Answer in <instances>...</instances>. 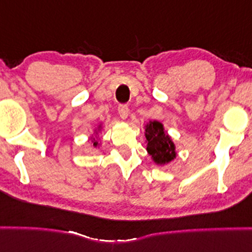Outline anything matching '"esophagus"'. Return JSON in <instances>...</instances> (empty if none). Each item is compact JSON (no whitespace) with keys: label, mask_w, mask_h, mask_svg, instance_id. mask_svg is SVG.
Returning <instances> with one entry per match:
<instances>
[{"label":"esophagus","mask_w":252,"mask_h":252,"mask_svg":"<svg viewBox=\"0 0 252 252\" xmlns=\"http://www.w3.org/2000/svg\"><path fill=\"white\" fill-rule=\"evenodd\" d=\"M118 114H120V117L122 118V120H126V118L128 117V114H129L128 105H126V104H122V105L118 106Z\"/></svg>","instance_id":"esophagus-1"}]
</instances>
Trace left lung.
I'll return each instance as SVG.
<instances>
[{"label":"left lung","instance_id":"obj_1","mask_svg":"<svg viewBox=\"0 0 252 252\" xmlns=\"http://www.w3.org/2000/svg\"><path fill=\"white\" fill-rule=\"evenodd\" d=\"M147 152L156 164L169 163L176 158L175 144L170 136L164 131L163 124L158 121H150L146 126Z\"/></svg>","mask_w":252,"mask_h":252}]
</instances>
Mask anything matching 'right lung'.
Returning <instances> with one entry per match:
<instances>
[{
	"mask_svg": "<svg viewBox=\"0 0 252 252\" xmlns=\"http://www.w3.org/2000/svg\"><path fill=\"white\" fill-rule=\"evenodd\" d=\"M100 128H102V126H98L97 130H94V134L97 135L98 131H99V130H100ZM91 140H92V144H94V147H98V146H99V143H98V140H97L96 137H94V136H92Z\"/></svg>",
	"mask_w": 252,
	"mask_h": 252,
	"instance_id": "obj_1",
	"label": "right lung"
}]
</instances>
